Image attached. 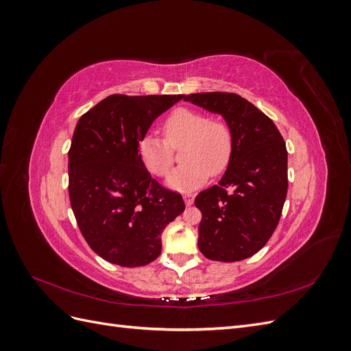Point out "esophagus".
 I'll use <instances>...</instances> for the list:
<instances>
[{
    "label": "esophagus",
    "mask_w": 351,
    "mask_h": 351,
    "mask_svg": "<svg viewBox=\"0 0 351 351\" xmlns=\"http://www.w3.org/2000/svg\"><path fill=\"white\" fill-rule=\"evenodd\" d=\"M183 199H184V202H186V205H187V206H190V205L193 204L195 195H193V193H183Z\"/></svg>",
    "instance_id": "34e87169"
}]
</instances>
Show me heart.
<instances>
[{"label": "heart", "instance_id": "1", "mask_svg": "<svg viewBox=\"0 0 351 351\" xmlns=\"http://www.w3.org/2000/svg\"><path fill=\"white\" fill-rule=\"evenodd\" d=\"M165 141L146 134L139 152L145 167L158 177L169 173L174 164L171 147L178 149L183 165L167 178V184L177 190H192L206 182L209 174L218 176L227 168L234 146L231 125L222 119H208L195 108H177L164 124Z\"/></svg>", "mask_w": 351, "mask_h": 351}]
</instances>
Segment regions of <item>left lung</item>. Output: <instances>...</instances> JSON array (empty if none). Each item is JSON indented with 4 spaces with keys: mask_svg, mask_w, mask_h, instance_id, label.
I'll list each match as a JSON object with an SVG mask.
<instances>
[{
    "mask_svg": "<svg viewBox=\"0 0 351 351\" xmlns=\"http://www.w3.org/2000/svg\"><path fill=\"white\" fill-rule=\"evenodd\" d=\"M231 125L234 146L219 183L200 192L197 246L210 261L236 262L253 256L277 228L289 189L287 147L277 125L237 93L183 95Z\"/></svg>",
    "mask_w": 351,
    "mask_h": 351,
    "instance_id": "8db88e82",
    "label": "left lung"
}]
</instances>
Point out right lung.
<instances>
[{
  "label": "right lung",
  "mask_w": 351,
  "mask_h": 351,
  "mask_svg": "<svg viewBox=\"0 0 351 351\" xmlns=\"http://www.w3.org/2000/svg\"><path fill=\"white\" fill-rule=\"evenodd\" d=\"M183 95H110L84 112L69 151V195L84 240L105 261L143 267L161 254L164 228L184 210L180 193L147 171L139 143Z\"/></svg>",
  "instance_id": "1"
}]
</instances>
